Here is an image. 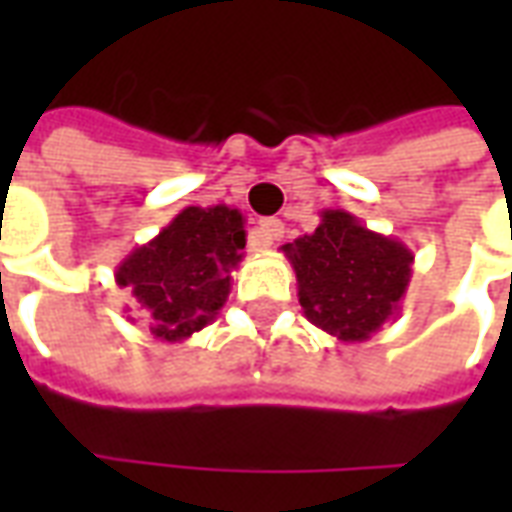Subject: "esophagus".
I'll return each instance as SVG.
<instances>
[{"mask_svg": "<svg viewBox=\"0 0 512 512\" xmlns=\"http://www.w3.org/2000/svg\"><path fill=\"white\" fill-rule=\"evenodd\" d=\"M282 235H285V224H282V219H277V216L263 219L260 227H257V238H260V244L263 246H271L274 241H279Z\"/></svg>", "mask_w": 512, "mask_h": 512, "instance_id": "esophagus-1", "label": "esophagus"}]
</instances>
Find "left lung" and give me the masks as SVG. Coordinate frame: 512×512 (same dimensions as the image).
Listing matches in <instances>:
<instances>
[{"label":"left lung","instance_id":"left-lung-1","mask_svg":"<svg viewBox=\"0 0 512 512\" xmlns=\"http://www.w3.org/2000/svg\"><path fill=\"white\" fill-rule=\"evenodd\" d=\"M307 321L343 343H365L400 312L414 252L343 208L321 211L310 235L282 246Z\"/></svg>","mask_w":512,"mask_h":512}]
</instances>
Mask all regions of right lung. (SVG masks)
Wrapping results in <instances>:
<instances>
[{"mask_svg": "<svg viewBox=\"0 0 512 512\" xmlns=\"http://www.w3.org/2000/svg\"><path fill=\"white\" fill-rule=\"evenodd\" d=\"M244 246V213L238 208L189 205L153 241L123 257L115 282L134 296L158 340L183 343L219 315Z\"/></svg>", "mask_w": 512, "mask_h": 512, "instance_id": "1", "label": "right lung"}]
</instances>
